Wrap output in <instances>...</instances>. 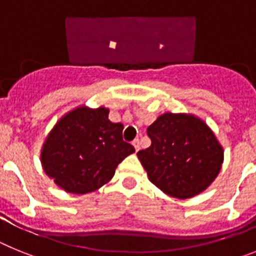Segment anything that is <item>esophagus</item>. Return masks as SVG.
I'll list each match as a JSON object with an SVG mask.
<instances>
[{"label": "esophagus", "mask_w": 256, "mask_h": 256, "mask_svg": "<svg viewBox=\"0 0 256 256\" xmlns=\"http://www.w3.org/2000/svg\"><path fill=\"white\" fill-rule=\"evenodd\" d=\"M132 144H133V146H134L136 151H138V150H140V140H138V138H136L134 141L132 142Z\"/></svg>", "instance_id": "esophagus-1"}]
</instances>
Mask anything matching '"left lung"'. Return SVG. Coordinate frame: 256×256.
<instances>
[{
  "instance_id": "8db88e82",
  "label": "left lung",
  "mask_w": 256,
  "mask_h": 256,
  "mask_svg": "<svg viewBox=\"0 0 256 256\" xmlns=\"http://www.w3.org/2000/svg\"><path fill=\"white\" fill-rule=\"evenodd\" d=\"M151 146L137 152L148 180L164 194L188 198L216 180L223 148L209 126L194 115L166 112L148 128Z\"/></svg>"
}]
</instances>
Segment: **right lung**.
Segmentation results:
<instances>
[{
    "mask_svg": "<svg viewBox=\"0 0 256 256\" xmlns=\"http://www.w3.org/2000/svg\"><path fill=\"white\" fill-rule=\"evenodd\" d=\"M133 152L132 144L123 141V124L108 120V108L82 106L54 126L40 159L60 188L83 195L108 183L118 164Z\"/></svg>",
    "mask_w": 256,
    "mask_h": 256,
    "instance_id": "right-lung-1",
    "label": "right lung"
}]
</instances>
